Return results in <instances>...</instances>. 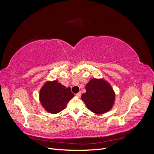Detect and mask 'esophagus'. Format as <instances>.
Returning <instances> with one entry per match:
<instances>
[{
  "label": "esophagus",
  "instance_id": "esophagus-1",
  "mask_svg": "<svg viewBox=\"0 0 154 154\" xmlns=\"http://www.w3.org/2000/svg\"><path fill=\"white\" fill-rule=\"evenodd\" d=\"M81 95H82V92H79L78 93H77V94H76V96H77L78 97H80L81 96Z\"/></svg>",
  "mask_w": 154,
  "mask_h": 154
}]
</instances>
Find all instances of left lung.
<instances>
[{
  "mask_svg": "<svg viewBox=\"0 0 154 154\" xmlns=\"http://www.w3.org/2000/svg\"><path fill=\"white\" fill-rule=\"evenodd\" d=\"M86 92L82 95L87 108L100 114L110 110L114 102L115 94L111 86L103 80L92 78L85 86Z\"/></svg>",
  "mask_w": 154,
  "mask_h": 154,
  "instance_id": "left-lung-1",
  "label": "left lung"
}]
</instances>
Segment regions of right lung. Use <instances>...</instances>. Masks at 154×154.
Instances as JSON below:
<instances>
[{"label":"right lung","instance_id":"1","mask_svg":"<svg viewBox=\"0 0 154 154\" xmlns=\"http://www.w3.org/2000/svg\"><path fill=\"white\" fill-rule=\"evenodd\" d=\"M73 96L71 88L66 87L57 81L46 82L40 92L42 105L51 114L63 110Z\"/></svg>","mask_w":154,"mask_h":154}]
</instances>
